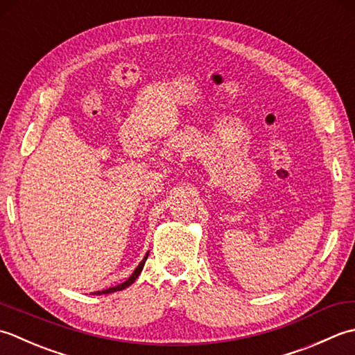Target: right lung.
Instances as JSON below:
<instances>
[{"label":"right lung","instance_id":"add662e5","mask_svg":"<svg viewBox=\"0 0 355 355\" xmlns=\"http://www.w3.org/2000/svg\"><path fill=\"white\" fill-rule=\"evenodd\" d=\"M147 257H148V252L146 254V257L142 259V262H141L139 265H137V268L133 271L132 276H130V277H128V280H125L124 284H121V285H118V286H113V288H108V289H104V291H96L95 294H98V295H99V294H108V293L121 291V289H125L127 286L132 285L133 282L137 279V276H139V274H141V271H142V268H144V265H146V260H147Z\"/></svg>","mask_w":355,"mask_h":355}]
</instances>
